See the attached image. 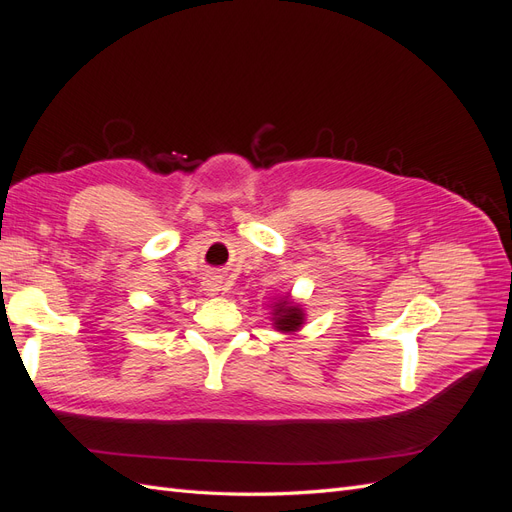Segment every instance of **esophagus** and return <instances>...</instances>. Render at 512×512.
Masks as SVG:
<instances>
[{"label":"esophagus","mask_w":512,"mask_h":512,"mask_svg":"<svg viewBox=\"0 0 512 512\" xmlns=\"http://www.w3.org/2000/svg\"><path fill=\"white\" fill-rule=\"evenodd\" d=\"M203 290L209 294V297H218V294L224 290L222 275H209V277H205Z\"/></svg>","instance_id":"esophagus-1"}]
</instances>
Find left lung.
<instances>
[{
	"label": "left lung",
	"mask_w": 512,
	"mask_h": 512,
	"mask_svg": "<svg viewBox=\"0 0 512 512\" xmlns=\"http://www.w3.org/2000/svg\"><path fill=\"white\" fill-rule=\"evenodd\" d=\"M305 314L299 305L284 299L273 305V327L282 333H294L303 327Z\"/></svg>",
	"instance_id": "obj_1"
}]
</instances>
